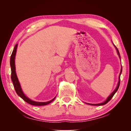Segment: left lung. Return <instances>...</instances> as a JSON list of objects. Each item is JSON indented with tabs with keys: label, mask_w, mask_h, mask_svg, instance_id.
<instances>
[{
	"label": "left lung",
	"mask_w": 131,
	"mask_h": 131,
	"mask_svg": "<svg viewBox=\"0 0 131 131\" xmlns=\"http://www.w3.org/2000/svg\"><path fill=\"white\" fill-rule=\"evenodd\" d=\"M116 47V46H115ZM116 50H117V53H118V56H119V57H120V53H119V51H118V49H117V47H116ZM122 68H121V72H120V76H119V80H118V84H117V87H116V89L114 91V92L111 94L110 96L108 97V98L106 99V100L105 101V102H104L103 103H100V104H91V105H104V104H106L107 103H108L111 99H112V98H113V97L114 96V95L115 94V93L116 92H117V90H118V88H119V86H120V75H121V73H122Z\"/></svg>",
	"instance_id": "1"
}]
</instances>
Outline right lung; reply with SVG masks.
<instances>
[{
    "label": "right lung",
    "mask_w": 131,
    "mask_h": 131,
    "mask_svg": "<svg viewBox=\"0 0 131 131\" xmlns=\"http://www.w3.org/2000/svg\"><path fill=\"white\" fill-rule=\"evenodd\" d=\"M17 47V44L15 45V46L14 47V49L13 51V52H12V54L11 55V57H10V66H11V78L12 81H13V85L14 86L15 90L16 91V92L18 96L21 98H22L25 102H26L27 103H29L31 105H36V106H42V105H45L47 104H49V103H50L52 102L53 101H54L56 97H55L53 99H52V100H51L49 102H37L31 101V100H30L29 98L27 97L25 95V94L23 93V91L21 89L20 84H19V82L18 80L16 73V71H15V58L16 52Z\"/></svg>",
    "instance_id": "right-lung-1"
}]
</instances>
